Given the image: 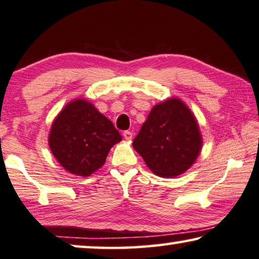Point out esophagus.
<instances>
[{"label":"esophagus","mask_w":259,"mask_h":259,"mask_svg":"<svg viewBox=\"0 0 259 259\" xmlns=\"http://www.w3.org/2000/svg\"><path fill=\"white\" fill-rule=\"evenodd\" d=\"M122 135H124L125 140H127V141H131L133 138V134H132V132H130V131H125V132L122 133Z\"/></svg>","instance_id":"34e87169"}]
</instances>
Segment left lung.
I'll list each match as a JSON object with an SVG mask.
<instances>
[{"label": "left lung", "mask_w": 259, "mask_h": 259, "mask_svg": "<svg viewBox=\"0 0 259 259\" xmlns=\"http://www.w3.org/2000/svg\"><path fill=\"white\" fill-rule=\"evenodd\" d=\"M133 147L155 175L174 178L196 162L202 138L189 106L180 98H168L153 107Z\"/></svg>", "instance_id": "obj_1"}]
</instances>
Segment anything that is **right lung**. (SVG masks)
Here are the masks:
<instances>
[{
	"label": "right lung",
	"instance_id": "right-lung-1",
	"mask_svg": "<svg viewBox=\"0 0 259 259\" xmlns=\"http://www.w3.org/2000/svg\"><path fill=\"white\" fill-rule=\"evenodd\" d=\"M121 135L104 114L87 99L69 102L51 126L52 154L68 172L88 177L102 168Z\"/></svg>",
	"mask_w": 259,
	"mask_h": 259
}]
</instances>
